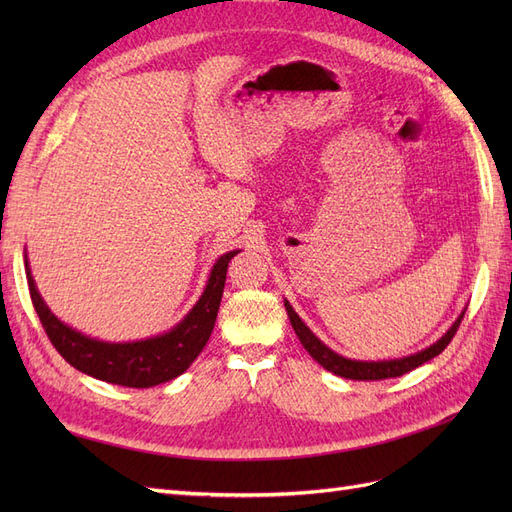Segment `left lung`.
I'll return each instance as SVG.
<instances>
[{
    "label": "left lung",
    "instance_id": "1",
    "mask_svg": "<svg viewBox=\"0 0 512 512\" xmlns=\"http://www.w3.org/2000/svg\"><path fill=\"white\" fill-rule=\"evenodd\" d=\"M284 307L288 312L292 329H294V333H297L303 348L312 354L324 369L331 371V374L348 378V380H384V378H397V376L408 374V371L427 363L429 359L438 356L448 344H451V339L455 337L459 324L463 320V314H466V312H461V316L453 322V327L448 329L436 344H431L429 348H425L421 352L404 356V359H391V361H352V359H346V356H342V354L333 352L329 346H324L320 339L307 329V324L299 318L297 312H294L288 301H284Z\"/></svg>",
    "mask_w": 512,
    "mask_h": 512
}]
</instances>
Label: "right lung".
<instances>
[{"label":"right lung","mask_w":512,"mask_h":512,"mask_svg":"<svg viewBox=\"0 0 512 512\" xmlns=\"http://www.w3.org/2000/svg\"><path fill=\"white\" fill-rule=\"evenodd\" d=\"M237 252H228L215 262L205 292L200 294L196 305L190 309L177 327L158 337L141 339L130 344H108L100 339H91L79 331H74L68 324L61 322L46 303L34 284L32 271L25 256V271L29 294L36 307V314L42 327L49 335L55 350L83 374L98 378L130 389H149L162 382L181 376L188 369L196 356L203 352L207 339L211 337L215 318L224 292L228 262Z\"/></svg>","instance_id":"obj_1"}]
</instances>
